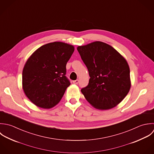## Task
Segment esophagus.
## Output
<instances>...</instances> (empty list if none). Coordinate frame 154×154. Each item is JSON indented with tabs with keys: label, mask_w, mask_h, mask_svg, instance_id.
Returning a JSON list of instances; mask_svg holds the SVG:
<instances>
[{
	"label": "esophagus",
	"mask_w": 154,
	"mask_h": 154,
	"mask_svg": "<svg viewBox=\"0 0 154 154\" xmlns=\"http://www.w3.org/2000/svg\"><path fill=\"white\" fill-rule=\"evenodd\" d=\"M78 82H79V80H78V79H76V80L73 81V83L75 84H78Z\"/></svg>",
	"instance_id": "34e87169"
}]
</instances>
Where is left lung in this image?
<instances>
[{"label":"left lung","mask_w":154,"mask_h":154,"mask_svg":"<svg viewBox=\"0 0 154 154\" xmlns=\"http://www.w3.org/2000/svg\"><path fill=\"white\" fill-rule=\"evenodd\" d=\"M90 79L81 89L86 100L99 110L116 106L131 88L130 67L125 58L110 45L96 41L77 47Z\"/></svg>","instance_id":"8db88e82"}]
</instances>
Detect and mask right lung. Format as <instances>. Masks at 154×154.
<instances>
[{"mask_svg": "<svg viewBox=\"0 0 154 154\" xmlns=\"http://www.w3.org/2000/svg\"><path fill=\"white\" fill-rule=\"evenodd\" d=\"M75 48L54 42L42 45L27 60L22 73L23 89L28 99L43 109L57 105L70 85L65 76L66 64Z\"/></svg>", "mask_w": 154, "mask_h": 154, "instance_id": "add662e5", "label": "right lung"}]
</instances>
